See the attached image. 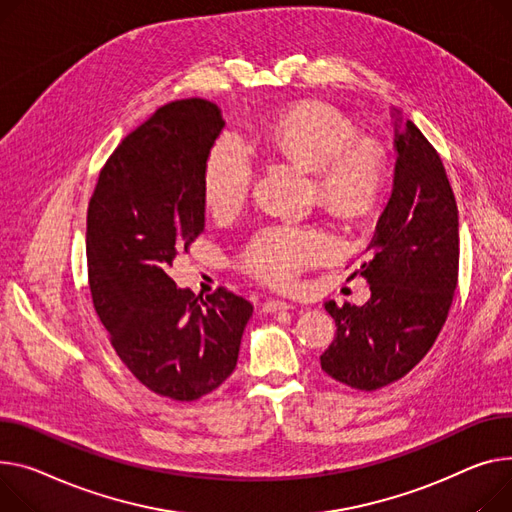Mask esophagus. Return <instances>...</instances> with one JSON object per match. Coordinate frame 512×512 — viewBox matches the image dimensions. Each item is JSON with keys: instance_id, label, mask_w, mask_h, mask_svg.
Listing matches in <instances>:
<instances>
[{"instance_id": "esophagus-1", "label": "esophagus", "mask_w": 512, "mask_h": 512, "mask_svg": "<svg viewBox=\"0 0 512 512\" xmlns=\"http://www.w3.org/2000/svg\"><path fill=\"white\" fill-rule=\"evenodd\" d=\"M288 309H294V306L286 300H267L261 306L263 313H276V311H288Z\"/></svg>"}]
</instances>
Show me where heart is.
Returning <instances> with one entry per match:
<instances>
[{"mask_svg":"<svg viewBox=\"0 0 512 512\" xmlns=\"http://www.w3.org/2000/svg\"><path fill=\"white\" fill-rule=\"evenodd\" d=\"M253 142L269 156L313 170L317 197L346 220L366 216L385 181V158L377 144L354 140V127L319 102H302L269 121L249 125ZM257 173L253 148L228 129L214 142L203 164V199L218 216L243 208ZM333 251L327 232L306 226H269L257 232L243 261L253 276L269 284H290L300 269Z\"/></svg>","mask_w":512,"mask_h":512,"instance_id":"1","label":"heart"}]
</instances>
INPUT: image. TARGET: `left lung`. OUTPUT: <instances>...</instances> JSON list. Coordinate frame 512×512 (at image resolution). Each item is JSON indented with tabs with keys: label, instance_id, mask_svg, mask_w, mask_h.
Segmentation results:
<instances>
[{
	"label": "left lung",
	"instance_id": "left-lung-1",
	"mask_svg": "<svg viewBox=\"0 0 512 512\" xmlns=\"http://www.w3.org/2000/svg\"><path fill=\"white\" fill-rule=\"evenodd\" d=\"M391 119L393 187L358 269L370 300L342 309L325 302L337 331L321 368L360 391L405 377L426 356L447 321L459 271V212L445 166L410 119L397 109Z\"/></svg>",
	"mask_w": 512,
	"mask_h": 512
}]
</instances>
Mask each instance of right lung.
I'll list each match as a JSON object with an SVG mask.
<instances>
[{
    "label": "right lung",
    "mask_w": 512,
    "mask_h": 512,
    "mask_svg": "<svg viewBox=\"0 0 512 512\" xmlns=\"http://www.w3.org/2000/svg\"><path fill=\"white\" fill-rule=\"evenodd\" d=\"M224 125L210 100L168 102L117 146L88 208L94 309L133 377L177 401L230 377L253 315L243 296L201 298L166 274L206 224L203 164Z\"/></svg>",
    "instance_id": "1"
}]
</instances>
